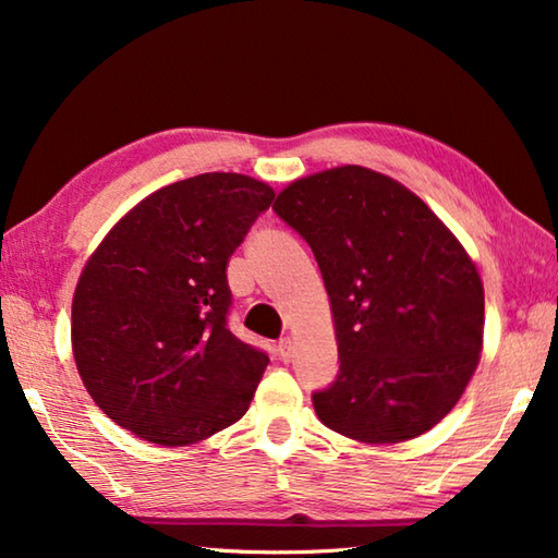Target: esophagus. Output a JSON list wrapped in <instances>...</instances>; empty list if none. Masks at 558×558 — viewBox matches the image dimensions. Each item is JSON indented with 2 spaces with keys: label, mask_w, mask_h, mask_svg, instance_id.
Instances as JSON below:
<instances>
[{
  "label": "esophagus",
  "mask_w": 558,
  "mask_h": 558,
  "mask_svg": "<svg viewBox=\"0 0 558 558\" xmlns=\"http://www.w3.org/2000/svg\"><path fill=\"white\" fill-rule=\"evenodd\" d=\"M278 356L282 359V362H290V356H292V342H290V337H282L280 342H278Z\"/></svg>",
  "instance_id": "esophagus-1"
}]
</instances>
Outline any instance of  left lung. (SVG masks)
<instances>
[{
	"label": "left lung",
	"instance_id": "left-lung-1",
	"mask_svg": "<svg viewBox=\"0 0 558 558\" xmlns=\"http://www.w3.org/2000/svg\"><path fill=\"white\" fill-rule=\"evenodd\" d=\"M315 253L332 305L339 372L313 405L327 428L401 442L446 418L475 372L483 282L418 196L347 165L298 179L272 204Z\"/></svg>",
	"mask_w": 558,
	"mask_h": 558
}]
</instances>
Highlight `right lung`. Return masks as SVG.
Masks as SVG:
<instances>
[{
	"label": "right lung",
	"mask_w": 558,
	"mask_h": 558,
	"mask_svg": "<svg viewBox=\"0 0 558 558\" xmlns=\"http://www.w3.org/2000/svg\"><path fill=\"white\" fill-rule=\"evenodd\" d=\"M272 199L243 174L182 179L140 202L93 253L73 295V356L118 426L177 448L248 411L270 359L229 329L226 266Z\"/></svg>",
	"instance_id": "1"
}]
</instances>
